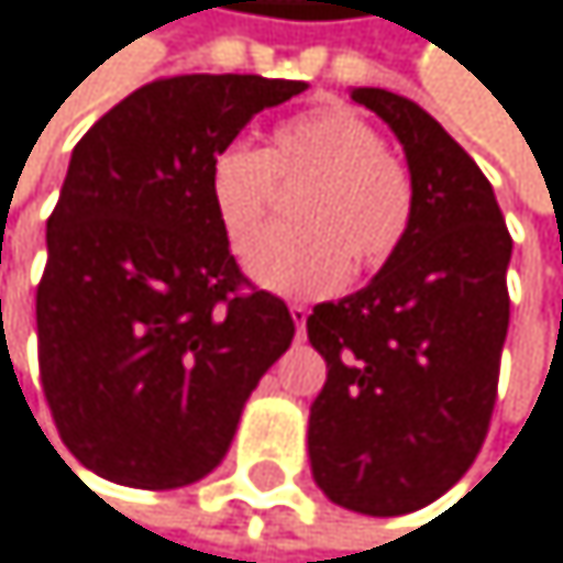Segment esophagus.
Listing matches in <instances>:
<instances>
[{
  "instance_id": "34e87169",
  "label": "esophagus",
  "mask_w": 563,
  "mask_h": 563,
  "mask_svg": "<svg viewBox=\"0 0 563 563\" xmlns=\"http://www.w3.org/2000/svg\"><path fill=\"white\" fill-rule=\"evenodd\" d=\"M307 307L303 303H290V317H294V323H297V338H303V328H307Z\"/></svg>"
}]
</instances>
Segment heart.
Segmentation results:
<instances>
[{"label":"heart","mask_w":563,"mask_h":563,"mask_svg":"<svg viewBox=\"0 0 563 563\" xmlns=\"http://www.w3.org/2000/svg\"><path fill=\"white\" fill-rule=\"evenodd\" d=\"M276 184L301 185L291 200L298 225L257 244ZM209 202L235 253L257 244L246 256L256 284L323 294L344 284L351 263L372 273L401 250L416 216V185L361 114L344 103H317L276 124L263 151L222 144L209 162Z\"/></svg>","instance_id":"1"}]
</instances>
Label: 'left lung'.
Instances as JSON below:
<instances>
[{
  "instance_id": "obj_1",
  "label": "left lung",
  "mask_w": 563,
  "mask_h": 563,
  "mask_svg": "<svg viewBox=\"0 0 563 563\" xmlns=\"http://www.w3.org/2000/svg\"><path fill=\"white\" fill-rule=\"evenodd\" d=\"M351 100L401 141L416 216L372 284L307 317L328 361L307 449L331 504L398 517L456 486L486 439L514 240L479 165L416 100L378 87H354Z\"/></svg>"
}]
</instances>
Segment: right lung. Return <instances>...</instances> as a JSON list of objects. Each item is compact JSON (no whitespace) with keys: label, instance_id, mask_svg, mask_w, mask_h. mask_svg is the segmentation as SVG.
Instances as JSON below:
<instances>
[{"label":"right lung","instance_id":"obj_1","mask_svg":"<svg viewBox=\"0 0 563 563\" xmlns=\"http://www.w3.org/2000/svg\"><path fill=\"white\" fill-rule=\"evenodd\" d=\"M303 80L185 74L137 87L74 147L46 219L40 378L56 432L97 476L175 489L209 476L294 341L209 202V162Z\"/></svg>","mask_w":563,"mask_h":563}]
</instances>
